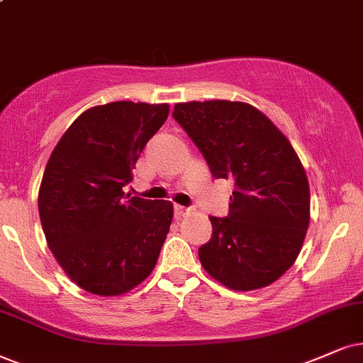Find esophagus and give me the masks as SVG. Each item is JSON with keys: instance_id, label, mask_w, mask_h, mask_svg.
I'll return each instance as SVG.
<instances>
[{"instance_id": "34e87169", "label": "esophagus", "mask_w": 363, "mask_h": 363, "mask_svg": "<svg viewBox=\"0 0 363 363\" xmlns=\"http://www.w3.org/2000/svg\"><path fill=\"white\" fill-rule=\"evenodd\" d=\"M189 211L191 209L184 208V206H179V204L174 206V216H176V218H182V216H186Z\"/></svg>"}]
</instances>
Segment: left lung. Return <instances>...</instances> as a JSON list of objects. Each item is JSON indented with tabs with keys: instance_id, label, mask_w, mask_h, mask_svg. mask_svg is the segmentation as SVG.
<instances>
[{
	"instance_id": "1",
	"label": "left lung",
	"mask_w": 363,
	"mask_h": 363,
	"mask_svg": "<svg viewBox=\"0 0 363 363\" xmlns=\"http://www.w3.org/2000/svg\"><path fill=\"white\" fill-rule=\"evenodd\" d=\"M174 121L203 154L211 176L231 179L226 218L209 216L213 236L201 264L236 291L268 286L295 263L310 224V187L291 144L242 102L177 104Z\"/></svg>"
}]
</instances>
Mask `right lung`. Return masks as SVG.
I'll return each instance as SVG.
<instances>
[{
    "mask_svg": "<svg viewBox=\"0 0 363 363\" xmlns=\"http://www.w3.org/2000/svg\"><path fill=\"white\" fill-rule=\"evenodd\" d=\"M169 105L112 102L85 110L50 155L38 194L45 238L85 291L122 295L157 263L172 204L125 196L145 144Z\"/></svg>",
    "mask_w": 363,
    "mask_h": 363,
    "instance_id": "add662e5",
    "label": "right lung"
}]
</instances>
